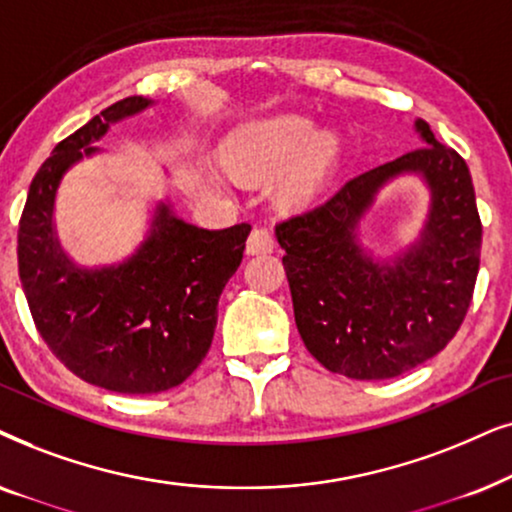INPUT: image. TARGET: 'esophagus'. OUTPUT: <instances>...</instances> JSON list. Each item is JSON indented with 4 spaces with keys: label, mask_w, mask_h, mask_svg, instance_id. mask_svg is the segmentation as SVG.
Segmentation results:
<instances>
[{
    "label": "esophagus",
    "mask_w": 512,
    "mask_h": 512,
    "mask_svg": "<svg viewBox=\"0 0 512 512\" xmlns=\"http://www.w3.org/2000/svg\"><path fill=\"white\" fill-rule=\"evenodd\" d=\"M274 250V236H271L269 229H252L248 236V243H245V252L248 255H260V252H271Z\"/></svg>",
    "instance_id": "34e87169"
}]
</instances>
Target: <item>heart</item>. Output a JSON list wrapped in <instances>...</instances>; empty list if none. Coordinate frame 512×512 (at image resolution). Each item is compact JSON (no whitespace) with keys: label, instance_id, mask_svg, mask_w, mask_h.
Wrapping results in <instances>:
<instances>
[{"label":"heart","instance_id":"b5f03b06","mask_svg":"<svg viewBox=\"0 0 512 512\" xmlns=\"http://www.w3.org/2000/svg\"><path fill=\"white\" fill-rule=\"evenodd\" d=\"M299 114L250 121L222 145V163L243 182L276 177L274 199L285 210L311 206L325 192L342 159V140L332 131H311Z\"/></svg>","mask_w":512,"mask_h":512}]
</instances>
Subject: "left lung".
<instances>
[{
	"label": "left lung",
	"instance_id": "1",
	"mask_svg": "<svg viewBox=\"0 0 512 512\" xmlns=\"http://www.w3.org/2000/svg\"><path fill=\"white\" fill-rule=\"evenodd\" d=\"M424 147L353 177L323 206L278 224L295 323L313 358L377 381L426 363L456 335L473 299L482 224L466 161L414 121ZM417 174L432 201L418 241L377 261L359 222L395 176Z\"/></svg>",
	"mask_w": 512,
	"mask_h": 512
}]
</instances>
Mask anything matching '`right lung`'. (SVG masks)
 <instances>
[{"label": "right lung", "mask_w": 512, "mask_h": 512, "mask_svg": "<svg viewBox=\"0 0 512 512\" xmlns=\"http://www.w3.org/2000/svg\"><path fill=\"white\" fill-rule=\"evenodd\" d=\"M131 95L58 142L34 175L18 224V274L34 325L60 363L88 384L147 395L180 386L206 358L217 302L243 260L250 224L210 231L154 206L131 257L79 267L60 245L53 210L63 177L109 128L152 107Z\"/></svg>", "instance_id": "right-lung-1"}]
</instances>
